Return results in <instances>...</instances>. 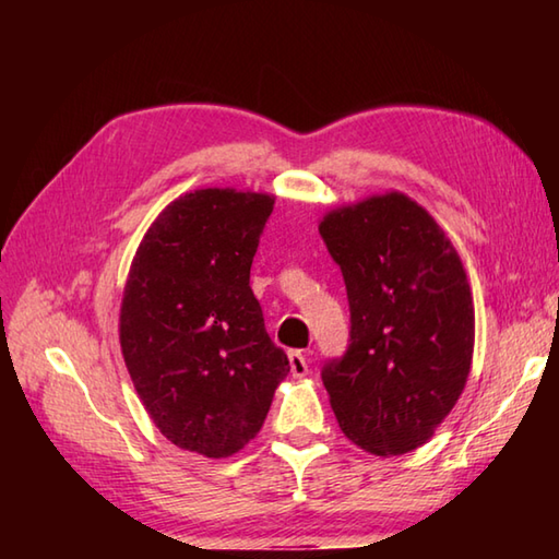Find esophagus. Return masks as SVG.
I'll list each match as a JSON object with an SVG mask.
<instances>
[{"mask_svg":"<svg viewBox=\"0 0 559 559\" xmlns=\"http://www.w3.org/2000/svg\"><path fill=\"white\" fill-rule=\"evenodd\" d=\"M288 360H290V374L293 377H305L307 372H310V360L305 358L302 350H290Z\"/></svg>","mask_w":559,"mask_h":559,"instance_id":"34e87169","label":"esophagus"}]
</instances>
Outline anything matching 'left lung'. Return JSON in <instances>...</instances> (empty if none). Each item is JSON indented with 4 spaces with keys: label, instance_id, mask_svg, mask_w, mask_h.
Masks as SVG:
<instances>
[{
    "label": "left lung",
    "instance_id": "1",
    "mask_svg": "<svg viewBox=\"0 0 559 559\" xmlns=\"http://www.w3.org/2000/svg\"><path fill=\"white\" fill-rule=\"evenodd\" d=\"M319 235L346 283L350 338L322 367L338 427L377 456L425 444L471 372L473 298L435 218L391 192L331 211Z\"/></svg>",
    "mask_w": 559,
    "mask_h": 559
}]
</instances>
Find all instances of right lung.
<instances>
[{
    "label": "right lung",
    "instance_id": "1",
    "mask_svg": "<svg viewBox=\"0 0 559 559\" xmlns=\"http://www.w3.org/2000/svg\"><path fill=\"white\" fill-rule=\"evenodd\" d=\"M269 194L199 189L165 209L132 261L120 343L139 399L175 447L209 459L254 439L290 372L249 286Z\"/></svg>",
    "mask_w": 559,
    "mask_h": 559
}]
</instances>
